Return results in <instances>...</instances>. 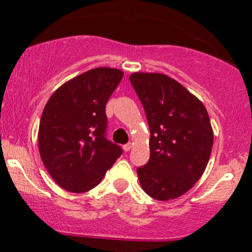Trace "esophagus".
<instances>
[{
  "label": "esophagus",
  "instance_id": "obj_1",
  "mask_svg": "<svg viewBox=\"0 0 252 252\" xmlns=\"http://www.w3.org/2000/svg\"><path fill=\"white\" fill-rule=\"evenodd\" d=\"M131 147H132V144H131V143H126V144H124V146H123V150H124V152H129V150L131 149Z\"/></svg>",
  "mask_w": 252,
  "mask_h": 252
}]
</instances>
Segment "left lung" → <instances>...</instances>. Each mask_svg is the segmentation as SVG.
I'll use <instances>...</instances> for the list:
<instances>
[{"mask_svg": "<svg viewBox=\"0 0 252 252\" xmlns=\"http://www.w3.org/2000/svg\"><path fill=\"white\" fill-rule=\"evenodd\" d=\"M129 79L150 130L149 161L137 168L141 187L156 200L179 198L194 186L209 163L213 130L207 110L166 74L135 72Z\"/></svg>", "mask_w": 252, "mask_h": 252, "instance_id": "8db88e82", "label": "left lung"}]
</instances>
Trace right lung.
Masks as SVG:
<instances>
[{"mask_svg": "<svg viewBox=\"0 0 252 252\" xmlns=\"http://www.w3.org/2000/svg\"><path fill=\"white\" fill-rule=\"evenodd\" d=\"M123 71L97 67L63 84L46 103L37 142L46 169L72 193L96 187L122 154L105 137V105Z\"/></svg>", "mask_w": 252, "mask_h": 252, "instance_id": "add662e5", "label": "right lung"}]
</instances>
